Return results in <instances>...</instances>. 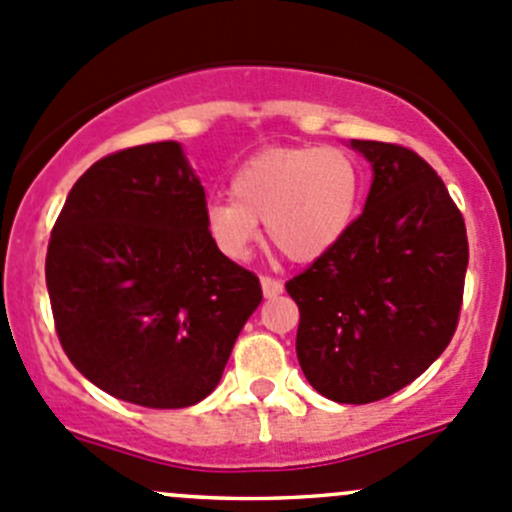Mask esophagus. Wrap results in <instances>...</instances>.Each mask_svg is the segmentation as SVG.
<instances>
[{"mask_svg": "<svg viewBox=\"0 0 512 512\" xmlns=\"http://www.w3.org/2000/svg\"><path fill=\"white\" fill-rule=\"evenodd\" d=\"M261 288L266 298H276L278 293H283V283L273 276H261Z\"/></svg>", "mask_w": 512, "mask_h": 512, "instance_id": "1", "label": "esophagus"}]
</instances>
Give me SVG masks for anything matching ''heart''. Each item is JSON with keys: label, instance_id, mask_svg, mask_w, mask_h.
<instances>
[{"label": "heart", "instance_id": "b5f03b06", "mask_svg": "<svg viewBox=\"0 0 512 512\" xmlns=\"http://www.w3.org/2000/svg\"><path fill=\"white\" fill-rule=\"evenodd\" d=\"M363 174L338 146H281L251 156L231 179V199L204 209V229L226 258L244 261L263 224L271 249L288 261L331 254L358 216Z\"/></svg>", "mask_w": 512, "mask_h": 512}]
</instances>
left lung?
Returning a JSON list of instances; mask_svg holds the SVG:
<instances>
[{"label":"left lung","instance_id":"8db88e82","mask_svg":"<svg viewBox=\"0 0 512 512\" xmlns=\"http://www.w3.org/2000/svg\"><path fill=\"white\" fill-rule=\"evenodd\" d=\"M373 169L346 239L286 283L301 311L303 376L336 403L401 391L445 351L463 303L468 236L443 179L416 151L351 141Z\"/></svg>","mask_w":512,"mask_h":512}]
</instances>
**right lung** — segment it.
<instances>
[{"label": "right lung", "instance_id": "right-lung-1", "mask_svg": "<svg viewBox=\"0 0 512 512\" xmlns=\"http://www.w3.org/2000/svg\"><path fill=\"white\" fill-rule=\"evenodd\" d=\"M204 209L181 144L156 141L91 164L54 224L57 336L74 368L119 401H204L261 303L256 273L211 244Z\"/></svg>", "mask_w": 512, "mask_h": 512}]
</instances>
